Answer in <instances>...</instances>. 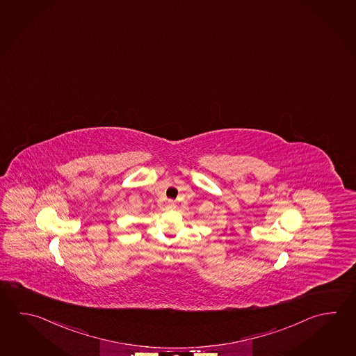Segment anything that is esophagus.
Listing matches in <instances>:
<instances>
[{
  "mask_svg": "<svg viewBox=\"0 0 356 356\" xmlns=\"http://www.w3.org/2000/svg\"><path fill=\"white\" fill-rule=\"evenodd\" d=\"M167 208H168V209H176V203H175L174 200H168Z\"/></svg>",
  "mask_w": 356,
  "mask_h": 356,
  "instance_id": "esophagus-1",
  "label": "esophagus"
}]
</instances>
